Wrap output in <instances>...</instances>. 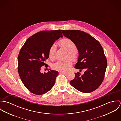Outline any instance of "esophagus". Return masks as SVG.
<instances>
[{"label":"esophagus","mask_w":121,"mask_h":121,"mask_svg":"<svg viewBox=\"0 0 121 121\" xmlns=\"http://www.w3.org/2000/svg\"><path fill=\"white\" fill-rule=\"evenodd\" d=\"M59 73H63V74H64V73H66L67 72H63V71H60L59 72Z\"/></svg>","instance_id":"obj_1"}]
</instances>
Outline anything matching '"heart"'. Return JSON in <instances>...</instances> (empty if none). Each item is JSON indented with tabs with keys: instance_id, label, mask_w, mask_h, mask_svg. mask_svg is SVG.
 I'll use <instances>...</instances> for the list:
<instances>
[{
	"instance_id": "obj_1",
	"label": "heart",
	"mask_w": 121,
	"mask_h": 121,
	"mask_svg": "<svg viewBox=\"0 0 121 121\" xmlns=\"http://www.w3.org/2000/svg\"><path fill=\"white\" fill-rule=\"evenodd\" d=\"M60 45L64 49H65L68 52L70 58L73 60H74L77 58L76 50L77 48L75 43L71 39L68 38H64L59 42ZM56 52V47L55 45H53L50 47L48 51L49 58L53 60L55 58V53ZM72 65V62L68 60L65 61L58 60L52 65V69L58 71H63L68 70L70 67Z\"/></svg>"
}]
</instances>
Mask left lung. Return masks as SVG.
Listing matches in <instances>:
<instances>
[{
  "mask_svg": "<svg viewBox=\"0 0 121 121\" xmlns=\"http://www.w3.org/2000/svg\"><path fill=\"white\" fill-rule=\"evenodd\" d=\"M63 35L73 41L79 52L78 62L74 68L86 71L81 75L75 73L71 86L82 93H88L96 89L102 83L107 66L103 48L93 37L80 30H61Z\"/></svg>",
  "mask_w": 121,
  "mask_h": 121,
  "instance_id": "8db88e82",
  "label": "left lung"
}]
</instances>
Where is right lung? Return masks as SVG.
I'll return each mask as SVG.
<instances>
[{"label":"right lung","instance_id":"right-lung-1","mask_svg":"<svg viewBox=\"0 0 121 121\" xmlns=\"http://www.w3.org/2000/svg\"><path fill=\"white\" fill-rule=\"evenodd\" d=\"M60 37H63L60 30L40 31L29 37L20 49L18 72L24 86L35 95L46 93L55 84L58 71L49 69L48 73H41L40 70L46 65L49 48Z\"/></svg>","mask_w":121,"mask_h":121}]
</instances>
